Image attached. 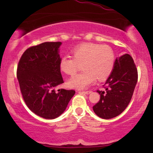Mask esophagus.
Instances as JSON below:
<instances>
[{"label": "esophagus", "instance_id": "1", "mask_svg": "<svg viewBox=\"0 0 153 153\" xmlns=\"http://www.w3.org/2000/svg\"><path fill=\"white\" fill-rule=\"evenodd\" d=\"M79 93H80V94H91V91H79Z\"/></svg>", "mask_w": 153, "mask_h": 153}]
</instances>
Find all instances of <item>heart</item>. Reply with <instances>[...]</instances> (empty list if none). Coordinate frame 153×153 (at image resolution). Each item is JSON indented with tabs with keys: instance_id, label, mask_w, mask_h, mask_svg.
<instances>
[{
	"instance_id": "1",
	"label": "heart",
	"mask_w": 153,
	"mask_h": 153,
	"mask_svg": "<svg viewBox=\"0 0 153 153\" xmlns=\"http://www.w3.org/2000/svg\"><path fill=\"white\" fill-rule=\"evenodd\" d=\"M73 57L63 56L59 59L61 71L72 75L82 64L84 71L69 79L68 85L75 89H83L96 81L106 79L113 71L115 64V54L108 45L95 43H84L72 50Z\"/></svg>"
}]
</instances>
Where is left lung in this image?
<instances>
[{
	"instance_id": "left-lung-1",
	"label": "left lung",
	"mask_w": 153,
	"mask_h": 153,
	"mask_svg": "<svg viewBox=\"0 0 153 153\" xmlns=\"http://www.w3.org/2000/svg\"><path fill=\"white\" fill-rule=\"evenodd\" d=\"M137 79V69L129 54L117 58L113 71L103 85L105 91L97 90L101 96L93 106L95 114L105 119L121 114L130 102Z\"/></svg>"
}]
</instances>
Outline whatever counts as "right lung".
Returning a JSON list of instances; mask_svg holds the SVG:
<instances>
[{
    "label": "right lung",
    "instance_id": "1",
    "mask_svg": "<svg viewBox=\"0 0 153 153\" xmlns=\"http://www.w3.org/2000/svg\"><path fill=\"white\" fill-rule=\"evenodd\" d=\"M60 42H44L28 48L21 57L16 75L22 97L35 114L52 119L65 110L74 90L54 88L64 82L59 62Z\"/></svg>",
    "mask_w": 153,
    "mask_h": 153
}]
</instances>
